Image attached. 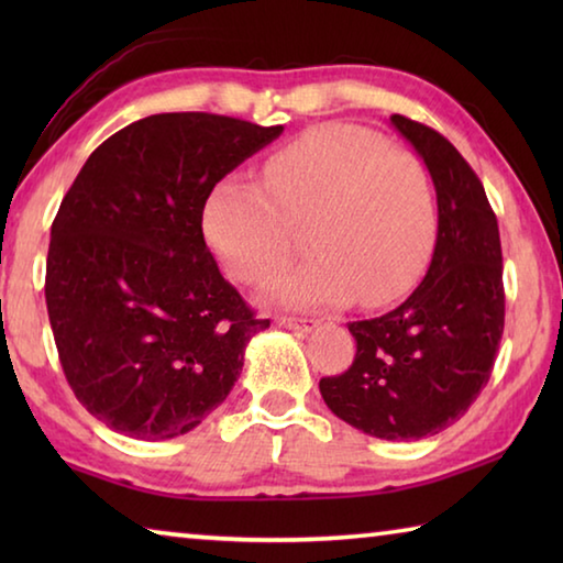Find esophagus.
<instances>
[{
    "label": "esophagus",
    "mask_w": 563,
    "mask_h": 563,
    "mask_svg": "<svg viewBox=\"0 0 563 563\" xmlns=\"http://www.w3.org/2000/svg\"><path fill=\"white\" fill-rule=\"evenodd\" d=\"M280 328L285 330H298V332H310L312 328H318V320L312 318H292V316H278L275 318Z\"/></svg>",
    "instance_id": "1"
}]
</instances>
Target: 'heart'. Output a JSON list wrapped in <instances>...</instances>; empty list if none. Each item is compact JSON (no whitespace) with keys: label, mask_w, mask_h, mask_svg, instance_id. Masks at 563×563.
<instances>
[{"label":"heart","mask_w":563,"mask_h":563,"mask_svg":"<svg viewBox=\"0 0 563 563\" xmlns=\"http://www.w3.org/2000/svg\"><path fill=\"white\" fill-rule=\"evenodd\" d=\"M265 186L225 176L206 201V238L235 280L258 285L292 258L305 228L312 255L268 285L271 300L318 308L387 305L412 288L437 243L430 174L375 131L325 123L265 161Z\"/></svg>","instance_id":"obj_1"}]
</instances>
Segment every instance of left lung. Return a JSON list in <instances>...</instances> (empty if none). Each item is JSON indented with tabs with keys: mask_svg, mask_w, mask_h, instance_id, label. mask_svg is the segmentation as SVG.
Here are the masks:
<instances>
[{
	"mask_svg": "<svg viewBox=\"0 0 563 563\" xmlns=\"http://www.w3.org/2000/svg\"><path fill=\"white\" fill-rule=\"evenodd\" d=\"M437 190V243L415 292L373 320L350 322L357 342L320 395L347 424L379 440H422L454 424L489 383L504 332L499 225L482 180L434 129L393 113Z\"/></svg>",
	"mask_w": 563,
	"mask_h": 563,
	"instance_id": "left-lung-1",
	"label": "left lung"
}]
</instances>
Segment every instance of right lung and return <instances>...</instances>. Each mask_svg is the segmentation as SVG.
<instances>
[{
	"instance_id": "add662e5",
	"label": "right lung",
	"mask_w": 563,
	"mask_h": 563,
	"mask_svg": "<svg viewBox=\"0 0 563 563\" xmlns=\"http://www.w3.org/2000/svg\"><path fill=\"white\" fill-rule=\"evenodd\" d=\"M283 126L154 113L87 158L52 223L46 310L74 395L109 430L170 440L203 422L271 325L203 238L213 186Z\"/></svg>"
}]
</instances>
